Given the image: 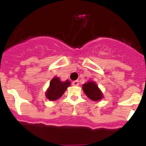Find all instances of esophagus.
Instances as JSON below:
<instances>
[{
	"label": "esophagus",
	"instance_id": "obj_1",
	"mask_svg": "<svg viewBox=\"0 0 146 146\" xmlns=\"http://www.w3.org/2000/svg\"><path fill=\"white\" fill-rule=\"evenodd\" d=\"M72 85H74V86H78L79 85V82L77 80H75V81H73L72 82Z\"/></svg>",
	"mask_w": 146,
	"mask_h": 146
}]
</instances>
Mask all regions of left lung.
I'll use <instances>...</instances> for the list:
<instances>
[{"instance_id": "8db88e82", "label": "left lung", "mask_w": 146, "mask_h": 146, "mask_svg": "<svg viewBox=\"0 0 146 146\" xmlns=\"http://www.w3.org/2000/svg\"><path fill=\"white\" fill-rule=\"evenodd\" d=\"M82 89H83V91L85 92V95L92 101H99L104 98L101 90L98 88L96 82H93V81H90V82L84 84L82 85Z\"/></svg>"}]
</instances>
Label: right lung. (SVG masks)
<instances>
[{
    "label": "right lung",
    "instance_id": "add662e5",
    "mask_svg": "<svg viewBox=\"0 0 146 146\" xmlns=\"http://www.w3.org/2000/svg\"><path fill=\"white\" fill-rule=\"evenodd\" d=\"M70 84L71 82L68 80L65 82H61L59 77H53L50 81V86L45 93L46 98L50 101H56L61 97Z\"/></svg>",
    "mask_w": 146,
    "mask_h": 146
}]
</instances>
